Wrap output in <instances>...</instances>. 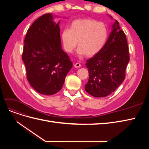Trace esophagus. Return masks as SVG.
<instances>
[{"mask_svg":"<svg viewBox=\"0 0 149 149\" xmlns=\"http://www.w3.org/2000/svg\"><path fill=\"white\" fill-rule=\"evenodd\" d=\"M74 67L75 68H80L81 67V64L79 63H76L74 64Z\"/></svg>","mask_w":149,"mask_h":149,"instance_id":"1","label":"esophagus"}]
</instances>
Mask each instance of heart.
Here are the masks:
<instances>
[{"mask_svg": "<svg viewBox=\"0 0 149 149\" xmlns=\"http://www.w3.org/2000/svg\"><path fill=\"white\" fill-rule=\"evenodd\" d=\"M108 30L102 22L89 19L74 20L70 29H65L61 33V40L65 50L71 53L78 45L77 53L92 56L100 52L105 45Z\"/></svg>", "mask_w": 149, "mask_h": 149, "instance_id": "heart-1", "label": "heart"}]
</instances>
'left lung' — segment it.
<instances>
[{"instance_id":"left-lung-1","label":"left lung","mask_w":149,"mask_h":149,"mask_svg":"<svg viewBox=\"0 0 149 149\" xmlns=\"http://www.w3.org/2000/svg\"><path fill=\"white\" fill-rule=\"evenodd\" d=\"M129 60L125 35L116 20L105 45L86 63L89 72L86 91L97 97L113 93L125 79Z\"/></svg>"}]
</instances>
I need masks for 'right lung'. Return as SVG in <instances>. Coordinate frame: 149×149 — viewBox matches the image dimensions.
Returning <instances> with one entry per match:
<instances>
[{
	"label": "right lung",
	"instance_id": "right-lung-1",
	"mask_svg": "<svg viewBox=\"0 0 149 149\" xmlns=\"http://www.w3.org/2000/svg\"><path fill=\"white\" fill-rule=\"evenodd\" d=\"M59 24L53 22L52 13L44 14L30 26L24 40L22 60L26 78L34 89L45 95L60 91L73 66L61 48Z\"/></svg>",
	"mask_w": 149,
	"mask_h": 149
}]
</instances>
